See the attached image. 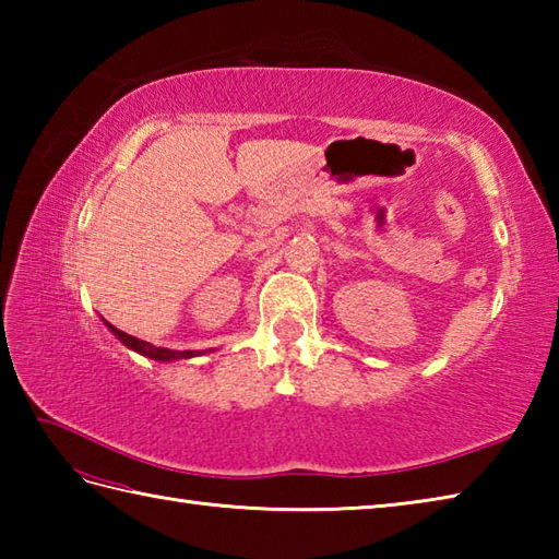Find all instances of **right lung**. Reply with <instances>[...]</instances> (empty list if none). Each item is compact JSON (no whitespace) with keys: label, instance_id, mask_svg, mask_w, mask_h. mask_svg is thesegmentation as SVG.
<instances>
[{"label":"right lung","instance_id":"add662e5","mask_svg":"<svg viewBox=\"0 0 559 559\" xmlns=\"http://www.w3.org/2000/svg\"><path fill=\"white\" fill-rule=\"evenodd\" d=\"M108 324V322H105ZM108 329L112 331V334L120 338L127 348H132V350H136V353H141L144 355V358H151V360H160V362H170V360H187V358H194V355H201L199 350H170V348H156V346H151V343H146V341H141V338H136V336H129V334H124V331H120L117 326H112V324H108Z\"/></svg>","mask_w":559,"mask_h":559}]
</instances>
